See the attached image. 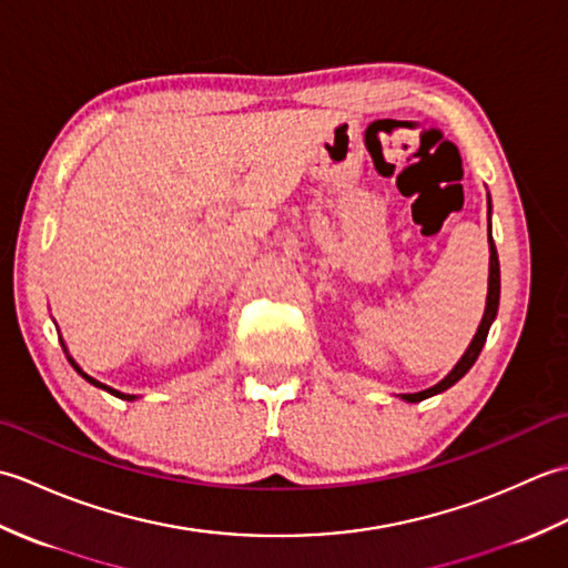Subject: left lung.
<instances>
[{
	"instance_id": "8db88e82",
	"label": "left lung",
	"mask_w": 568,
	"mask_h": 568,
	"mask_svg": "<svg viewBox=\"0 0 568 568\" xmlns=\"http://www.w3.org/2000/svg\"><path fill=\"white\" fill-rule=\"evenodd\" d=\"M488 220H490V197H488ZM488 229H490V224H488ZM488 244H490L488 297H486V312H484V320H480V324H478V332H476V336H474V342L468 344L466 354H464V356H462V361H458V364L452 368L449 376H446L444 381H439L437 385H432V388H427V390H422V393H407V395H403V400H407V403H419V400H425V397H432V395H437V393H444L446 388H452V385H454L456 381H462V378L466 376V373H468V368L476 364V358H478V354H480V348H484V344H486V336H488L490 324H493V320H496V315H498V303H500V261H498L496 244H493V236L488 239Z\"/></svg>"
}]
</instances>
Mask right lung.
<instances>
[{
	"mask_svg": "<svg viewBox=\"0 0 568 568\" xmlns=\"http://www.w3.org/2000/svg\"><path fill=\"white\" fill-rule=\"evenodd\" d=\"M60 344H63V342H60ZM63 348H65V344H63ZM65 352H68V348H65ZM68 361H70V364H72V368H75L78 373H80V376L84 378V381H88L90 385H94V388H102V390H106V393H112L114 397H122V400H136V395H126V393H119V390H114V388H110V385H104V383H100V381H94L92 376H88V373H84L78 364H75V361H72L70 356H68Z\"/></svg>",
	"mask_w": 568,
	"mask_h": 568,
	"instance_id": "right-lung-1",
	"label": "right lung"
}]
</instances>
